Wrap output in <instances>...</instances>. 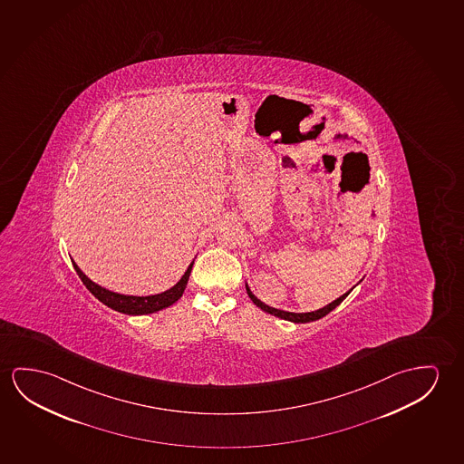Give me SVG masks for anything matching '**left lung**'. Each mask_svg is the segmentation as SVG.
Instances as JSON below:
<instances>
[{
	"mask_svg": "<svg viewBox=\"0 0 464 464\" xmlns=\"http://www.w3.org/2000/svg\"><path fill=\"white\" fill-rule=\"evenodd\" d=\"M246 291H247V295H249L250 300H252L258 308H262L264 312H266V314H275V316H278L281 320L293 321V323H308V321L320 320L323 316H326L329 312H333V310L349 295L352 289H350L349 293L341 295L339 299L331 302L326 307L320 308V310H316V312H308V314H293V312H283V310H278V308L268 307V305H265L264 302H260L254 294L250 293L249 285H246Z\"/></svg>",
	"mask_w": 464,
	"mask_h": 464,
	"instance_id": "1",
	"label": "left lung"
}]
</instances>
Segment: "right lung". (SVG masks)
Segmentation results:
<instances>
[{
  "mask_svg": "<svg viewBox=\"0 0 464 464\" xmlns=\"http://www.w3.org/2000/svg\"><path fill=\"white\" fill-rule=\"evenodd\" d=\"M72 264H73V268L77 271L79 278L82 279V283L86 285V289L93 294L94 297L102 302L104 305L112 308L115 312H121V314H148L159 312V310H162L165 307H170L171 304H175L183 295L194 262H191V265L188 266V270H186L185 275L181 276L179 283L170 287L169 291L156 294V295H148V297H136V295H121V294L111 293V291H107L104 287L94 285L92 279L86 278L79 266L75 265V262H72Z\"/></svg>",
  "mask_w": 464,
  "mask_h": 464,
  "instance_id": "right-lung-1",
  "label": "right lung"
}]
</instances>
